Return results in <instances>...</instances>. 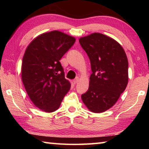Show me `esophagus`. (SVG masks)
<instances>
[{"mask_svg": "<svg viewBox=\"0 0 149 149\" xmlns=\"http://www.w3.org/2000/svg\"><path fill=\"white\" fill-rule=\"evenodd\" d=\"M79 78L78 77H75V79H74V83L75 84H77L78 82H79Z\"/></svg>", "mask_w": 149, "mask_h": 149, "instance_id": "esophagus-1", "label": "esophagus"}]
</instances>
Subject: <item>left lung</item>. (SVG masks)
<instances>
[{
	"instance_id": "left-lung-1",
	"label": "left lung",
	"mask_w": 149,
	"mask_h": 149,
	"mask_svg": "<svg viewBox=\"0 0 149 149\" xmlns=\"http://www.w3.org/2000/svg\"><path fill=\"white\" fill-rule=\"evenodd\" d=\"M79 41L89 58L93 72L82 100L91 112H104L115 104L127 87V56L119 42L99 33L81 37Z\"/></svg>"
}]
</instances>
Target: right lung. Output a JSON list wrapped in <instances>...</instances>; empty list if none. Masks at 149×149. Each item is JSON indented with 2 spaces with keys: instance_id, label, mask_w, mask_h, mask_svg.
Here are the masks:
<instances>
[{
  "instance_id": "right-lung-1",
  "label": "right lung",
  "mask_w": 149,
  "mask_h": 149,
  "mask_svg": "<svg viewBox=\"0 0 149 149\" xmlns=\"http://www.w3.org/2000/svg\"><path fill=\"white\" fill-rule=\"evenodd\" d=\"M75 37L59 31L44 33L26 48L22 79L29 99L44 112L58 109L71 84L65 79L60 60L72 47Z\"/></svg>"
}]
</instances>
